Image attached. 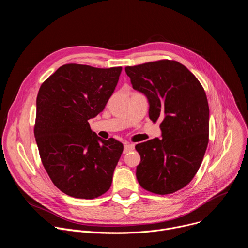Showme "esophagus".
<instances>
[{
  "instance_id": "obj_1",
  "label": "esophagus",
  "mask_w": 248,
  "mask_h": 248,
  "mask_svg": "<svg viewBox=\"0 0 248 248\" xmlns=\"http://www.w3.org/2000/svg\"><path fill=\"white\" fill-rule=\"evenodd\" d=\"M132 150H134V144H131V143H125L124 144V153H127V152L132 151Z\"/></svg>"
}]
</instances>
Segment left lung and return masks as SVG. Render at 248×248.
I'll list each match as a JSON object with an SVG mask.
<instances>
[{
  "instance_id": "obj_1",
  "label": "left lung",
  "mask_w": 248,
  "mask_h": 248,
  "mask_svg": "<svg viewBox=\"0 0 248 248\" xmlns=\"http://www.w3.org/2000/svg\"><path fill=\"white\" fill-rule=\"evenodd\" d=\"M133 89L149 102V118L162 120V138L135 146L136 178L144 189L170 194L187 186L197 172L209 141V106L198 79L182 63L161 60L126 66Z\"/></svg>"
}]
</instances>
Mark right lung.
<instances>
[{
  "label": "right lung",
  "mask_w": 248,
  "mask_h": 248,
  "mask_svg": "<svg viewBox=\"0 0 248 248\" xmlns=\"http://www.w3.org/2000/svg\"><path fill=\"white\" fill-rule=\"evenodd\" d=\"M121 73L122 66L67 63L39 89L35 139L50 179L66 195L93 199L111 187L124 145L99 137L88 120L104 110Z\"/></svg>",
  "instance_id": "right-lung-1"
}]
</instances>
